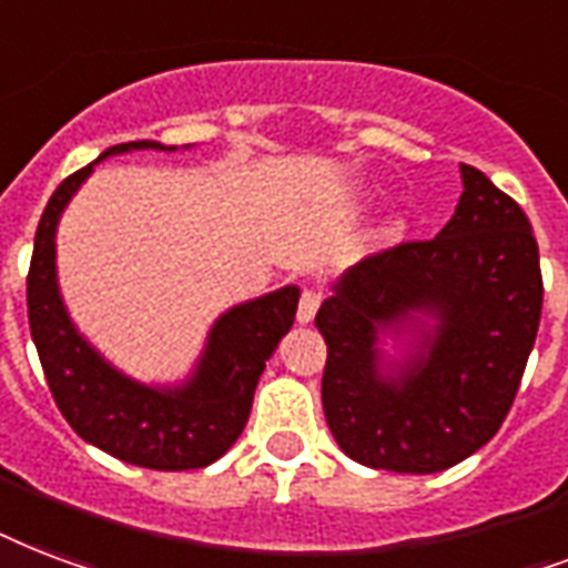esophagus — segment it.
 Segmentation results:
<instances>
[{
	"mask_svg": "<svg viewBox=\"0 0 568 568\" xmlns=\"http://www.w3.org/2000/svg\"><path fill=\"white\" fill-rule=\"evenodd\" d=\"M318 306H322V294L318 292H303L301 303H297V322L310 324L318 313Z\"/></svg>",
	"mask_w": 568,
	"mask_h": 568,
	"instance_id": "1",
	"label": "esophagus"
}]
</instances>
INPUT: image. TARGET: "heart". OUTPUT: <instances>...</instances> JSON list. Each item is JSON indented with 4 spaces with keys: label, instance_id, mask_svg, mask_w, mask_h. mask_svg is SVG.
Returning a JSON list of instances; mask_svg holds the SVG:
<instances>
[{
    "label": "heart",
    "instance_id": "obj_1",
    "mask_svg": "<svg viewBox=\"0 0 568 568\" xmlns=\"http://www.w3.org/2000/svg\"><path fill=\"white\" fill-rule=\"evenodd\" d=\"M381 232H387V235L399 232V216H387V220H384V226H381Z\"/></svg>",
    "mask_w": 568,
    "mask_h": 568
}]
</instances>
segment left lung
<instances>
[{"mask_svg":"<svg viewBox=\"0 0 568 568\" xmlns=\"http://www.w3.org/2000/svg\"><path fill=\"white\" fill-rule=\"evenodd\" d=\"M462 184L438 235L348 267L315 315L327 426L375 470L438 474L486 447L534 352L542 274L530 220L479 169L462 163Z\"/></svg>","mask_w":568,"mask_h":568,"instance_id":"obj_1","label":"left lung"}]
</instances>
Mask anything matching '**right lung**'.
I'll use <instances>...</instances> for the list:
<instances>
[{"label":"right lung","instance_id":"1","mask_svg":"<svg viewBox=\"0 0 568 568\" xmlns=\"http://www.w3.org/2000/svg\"><path fill=\"white\" fill-rule=\"evenodd\" d=\"M179 151L154 140L112 145L59 184L34 232L26 303L29 327L55 405L92 447L151 470H196L223 456L244 432L255 384L265 363L292 331L301 288L244 301L207 331L196 366L181 384H142L115 369L73 324L59 288L55 232L64 207L94 166L128 151ZM187 149V145H184Z\"/></svg>","mask_w":568,"mask_h":568}]
</instances>
